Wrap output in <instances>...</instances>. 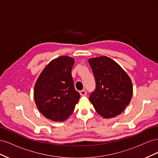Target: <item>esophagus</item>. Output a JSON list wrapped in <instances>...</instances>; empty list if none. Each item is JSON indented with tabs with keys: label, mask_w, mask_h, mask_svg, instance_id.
<instances>
[{
	"label": "esophagus",
	"mask_w": 158,
	"mask_h": 158,
	"mask_svg": "<svg viewBox=\"0 0 158 158\" xmlns=\"http://www.w3.org/2000/svg\"><path fill=\"white\" fill-rule=\"evenodd\" d=\"M80 94L81 96H85V95H86V94H87V92L84 89L81 90L80 92Z\"/></svg>",
	"instance_id": "1"
}]
</instances>
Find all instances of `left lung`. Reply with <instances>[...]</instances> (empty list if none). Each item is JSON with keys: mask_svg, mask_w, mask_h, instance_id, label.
Instances as JSON below:
<instances>
[{"mask_svg": "<svg viewBox=\"0 0 158 158\" xmlns=\"http://www.w3.org/2000/svg\"><path fill=\"white\" fill-rule=\"evenodd\" d=\"M96 84L89 100L95 111L106 118L120 114L128 106L133 87L131 79L121 66L106 56L88 60Z\"/></svg>", "mask_w": 158, "mask_h": 158, "instance_id": "left-lung-1", "label": "left lung"}]
</instances>
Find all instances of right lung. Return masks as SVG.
Wrapping results in <instances>:
<instances>
[{
	"instance_id": "add662e5",
	"label": "right lung",
	"mask_w": 158,
	"mask_h": 158,
	"mask_svg": "<svg viewBox=\"0 0 158 158\" xmlns=\"http://www.w3.org/2000/svg\"><path fill=\"white\" fill-rule=\"evenodd\" d=\"M74 59L60 56L52 60L38 77L33 90L35 103L40 113L55 122L66 120L79 101L74 88L72 69Z\"/></svg>"
}]
</instances>
